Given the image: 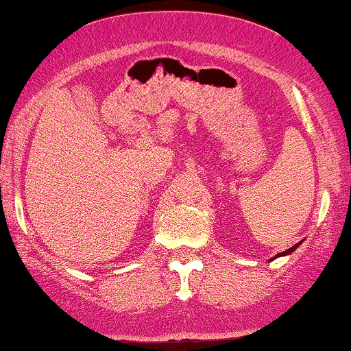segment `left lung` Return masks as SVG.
<instances>
[{"label":"left lung","mask_w":351,"mask_h":351,"mask_svg":"<svg viewBox=\"0 0 351 351\" xmlns=\"http://www.w3.org/2000/svg\"><path fill=\"white\" fill-rule=\"evenodd\" d=\"M299 245H301V242H299V243H296V245H294V247H291V248H288V250H286V252H281V253H278V255H276V256H273V258H269V261H273L274 258H280V256H286V255H291V253H293L294 250H296V248L299 247Z\"/></svg>","instance_id":"obj_1"}]
</instances>
